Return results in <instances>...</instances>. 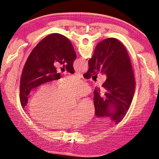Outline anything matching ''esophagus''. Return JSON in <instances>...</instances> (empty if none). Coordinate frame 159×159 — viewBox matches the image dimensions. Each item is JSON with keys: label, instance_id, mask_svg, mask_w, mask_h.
<instances>
[{"label": "esophagus", "instance_id": "34e87169", "mask_svg": "<svg viewBox=\"0 0 159 159\" xmlns=\"http://www.w3.org/2000/svg\"><path fill=\"white\" fill-rule=\"evenodd\" d=\"M75 75H76V76H78L79 78H81L83 77V75H82V74H81V73H80V72H78V71H76L75 73Z\"/></svg>", "mask_w": 159, "mask_h": 159}]
</instances>
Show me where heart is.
I'll return each instance as SVG.
<instances>
[{
  "label": "heart",
  "instance_id": "b5f03b06",
  "mask_svg": "<svg viewBox=\"0 0 159 159\" xmlns=\"http://www.w3.org/2000/svg\"><path fill=\"white\" fill-rule=\"evenodd\" d=\"M89 91L88 85L79 78H71L61 83L42 85L34 94L28 103L32 117L40 123L52 127H66L80 121L89 122L95 115L92 101L85 98L79 102L75 110L66 108L69 96L81 97Z\"/></svg>",
  "mask_w": 159,
  "mask_h": 159
}]
</instances>
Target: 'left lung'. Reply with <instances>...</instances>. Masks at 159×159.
Here are the masks:
<instances>
[{
    "label": "left lung",
    "mask_w": 159,
    "mask_h": 159,
    "mask_svg": "<svg viewBox=\"0 0 159 159\" xmlns=\"http://www.w3.org/2000/svg\"><path fill=\"white\" fill-rule=\"evenodd\" d=\"M75 58L74 47L66 36L54 33L43 38L31 52L22 70L20 84L22 107L25 108L28 103V95L33 89L60 79L54 66L56 61L74 74Z\"/></svg>",
    "instance_id": "left-lung-1"
}]
</instances>
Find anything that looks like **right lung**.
<instances>
[{
  "label": "right lung",
  "instance_id": "1",
  "mask_svg": "<svg viewBox=\"0 0 159 159\" xmlns=\"http://www.w3.org/2000/svg\"><path fill=\"white\" fill-rule=\"evenodd\" d=\"M88 66L85 78L89 79L99 71L107 76L102 88L94 91L95 114L98 117H111L116 125L125 116L135 89L127 51L116 38H107L96 46Z\"/></svg>",
  "mask_w": 159,
  "mask_h": 159
}]
</instances>
